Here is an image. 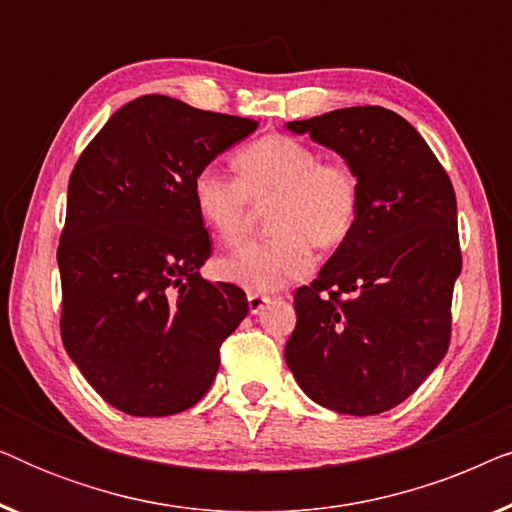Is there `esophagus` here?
<instances>
[{
    "label": "esophagus",
    "mask_w": 512,
    "mask_h": 512,
    "mask_svg": "<svg viewBox=\"0 0 512 512\" xmlns=\"http://www.w3.org/2000/svg\"><path fill=\"white\" fill-rule=\"evenodd\" d=\"M247 303H249V312L251 314H261L263 307L270 303V298L268 296H261V293H249Z\"/></svg>",
    "instance_id": "1"
}]
</instances>
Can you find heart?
Returning <instances> with one entry per match:
<instances>
[{
	"mask_svg": "<svg viewBox=\"0 0 512 512\" xmlns=\"http://www.w3.org/2000/svg\"><path fill=\"white\" fill-rule=\"evenodd\" d=\"M237 177L200 167L193 202L202 223L233 244L242 240L251 205L268 207L272 237L247 242L219 261L221 277L251 293H272L303 279L314 265V244L338 247L359 219L361 181L345 160H321L300 139L268 135L235 156Z\"/></svg>",
	"mask_w": 512,
	"mask_h": 512,
	"instance_id": "1",
	"label": "heart"
}]
</instances>
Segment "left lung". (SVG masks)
Listing matches in <instances>:
<instances>
[{"mask_svg": "<svg viewBox=\"0 0 512 512\" xmlns=\"http://www.w3.org/2000/svg\"><path fill=\"white\" fill-rule=\"evenodd\" d=\"M359 174V219L310 286L293 296L284 359L298 387L340 415L403 403L450 345L461 272L457 198L422 135L384 107L286 123Z\"/></svg>", "mask_w": 512, "mask_h": 512, "instance_id": "1", "label": "left lung"}]
</instances>
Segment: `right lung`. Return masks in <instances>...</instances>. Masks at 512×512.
I'll use <instances>...</instances> for the list:
<instances>
[{
  "mask_svg": "<svg viewBox=\"0 0 512 512\" xmlns=\"http://www.w3.org/2000/svg\"><path fill=\"white\" fill-rule=\"evenodd\" d=\"M256 128L144 95L118 109L74 165L58 247L62 345L125 415L193 408L212 387L221 342L247 317L240 286L200 277L212 244L193 177Z\"/></svg>",
  "mask_w": 512,
  "mask_h": 512,
  "instance_id": "1",
  "label": "right lung"
}]
</instances>
